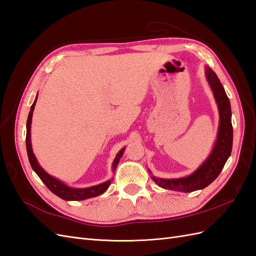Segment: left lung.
<instances>
[{
  "label": "left lung",
  "instance_id": "obj_1",
  "mask_svg": "<svg viewBox=\"0 0 256 256\" xmlns=\"http://www.w3.org/2000/svg\"><path fill=\"white\" fill-rule=\"evenodd\" d=\"M205 74L219 110V120L220 121H219L216 142L210 155L192 174L186 178H179V179H162V178L152 176V179L162 188L188 193L206 188L220 174L226 162L230 156L231 150H232L234 130L232 124H231V106L229 98L216 73L210 68H206ZM148 171L150 172V170Z\"/></svg>",
  "mask_w": 256,
  "mask_h": 256
}]
</instances>
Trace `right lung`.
I'll return each mask as SVG.
<instances>
[{
    "mask_svg": "<svg viewBox=\"0 0 256 256\" xmlns=\"http://www.w3.org/2000/svg\"><path fill=\"white\" fill-rule=\"evenodd\" d=\"M38 96L36 97L34 104L30 108V112L28 114V118H27V133H26V148H27V154H28V159L29 162H30L32 168L34 169V171L36 174H38V176L46 186L50 190L52 193H54L58 198H61L62 200H87L90 198H94V196H98L100 194H102L104 192H106V190L109 188V186L111 184L112 180H108L104 183H100L98 186H90V188H70L66 184H64L63 182H61L60 180L56 179L52 176H50L49 174L41 168V166L39 164L37 158H36L34 154L32 152V140H30V128H32V112L34 109V104L36 101H37ZM124 150L126 147H123L122 150L118 152V155L116 156L114 164H112V171H116V166L120 162V158L122 157Z\"/></svg>",
    "mask_w": 256,
    "mask_h": 256,
    "instance_id": "obj_1",
    "label": "right lung"
}]
</instances>
